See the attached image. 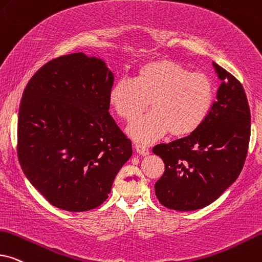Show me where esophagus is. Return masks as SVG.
<instances>
[{
	"instance_id": "esophagus-1",
	"label": "esophagus",
	"mask_w": 262,
	"mask_h": 262,
	"mask_svg": "<svg viewBox=\"0 0 262 262\" xmlns=\"http://www.w3.org/2000/svg\"><path fill=\"white\" fill-rule=\"evenodd\" d=\"M136 150L139 155H148L149 154V148L144 144H136Z\"/></svg>"
}]
</instances>
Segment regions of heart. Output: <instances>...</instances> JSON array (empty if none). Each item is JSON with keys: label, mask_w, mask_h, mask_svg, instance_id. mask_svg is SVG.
I'll use <instances>...</instances> for the list:
<instances>
[{"label": "heart", "mask_w": 262, "mask_h": 262, "mask_svg": "<svg viewBox=\"0 0 262 262\" xmlns=\"http://www.w3.org/2000/svg\"><path fill=\"white\" fill-rule=\"evenodd\" d=\"M214 84L202 72H190L173 60L144 63L134 80L120 79L110 93V102L120 118L132 121L127 128L138 142H151L166 132L185 137L195 132L208 117L214 101Z\"/></svg>", "instance_id": "obj_1"}]
</instances>
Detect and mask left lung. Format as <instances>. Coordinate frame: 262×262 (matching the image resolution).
Here are the masks:
<instances>
[{
	"instance_id": "1",
	"label": "left lung",
	"mask_w": 262,
	"mask_h": 262,
	"mask_svg": "<svg viewBox=\"0 0 262 262\" xmlns=\"http://www.w3.org/2000/svg\"><path fill=\"white\" fill-rule=\"evenodd\" d=\"M222 80L208 117L193 134L152 148L165 164L155 183L162 206L195 210L215 201L238 178L250 139V110L239 80L213 62Z\"/></svg>"
}]
</instances>
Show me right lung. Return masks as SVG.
Returning <instances> with one entry per match:
<instances>
[{
	"mask_svg": "<svg viewBox=\"0 0 262 262\" xmlns=\"http://www.w3.org/2000/svg\"><path fill=\"white\" fill-rule=\"evenodd\" d=\"M114 76L101 59L74 53L43 64L23 93L18 159L50 205L86 212L108 199L132 144L110 114Z\"/></svg>",
	"mask_w": 262,
	"mask_h": 262,
	"instance_id": "add662e5",
	"label": "right lung"
}]
</instances>
